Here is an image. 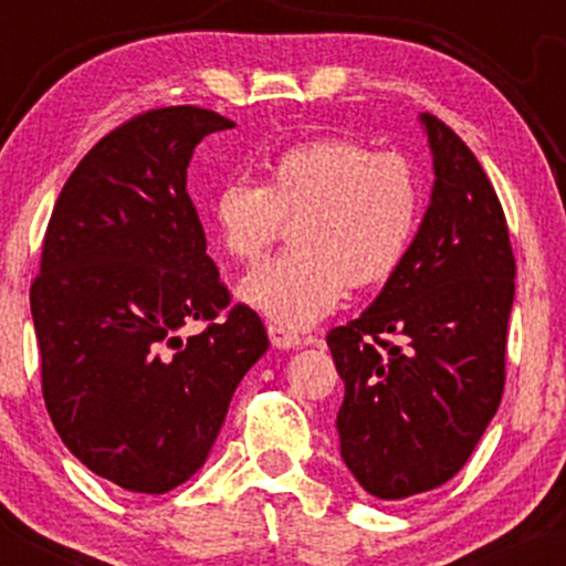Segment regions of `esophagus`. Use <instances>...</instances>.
I'll return each mask as SVG.
<instances>
[{
    "instance_id": "34e87169",
    "label": "esophagus",
    "mask_w": 566,
    "mask_h": 566,
    "mask_svg": "<svg viewBox=\"0 0 566 566\" xmlns=\"http://www.w3.org/2000/svg\"><path fill=\"white\" fill-rule=\"evenodd\" d=\"M269 337L276 348H295L303 343V337L297 335L295 329H290L287 324H279V322L269 324Z\"/></svg>"
}]
</instances>
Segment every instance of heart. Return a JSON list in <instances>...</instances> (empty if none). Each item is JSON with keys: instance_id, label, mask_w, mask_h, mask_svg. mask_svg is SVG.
<instances>
[{"instance_id": "1", "label": "heart", "mask_w": 566, "mask_h": 566, "mask_svg": "<svg viewBox=\"0 0 566 566\" xmlns=\"http://www.w3.org/2000/svg\"><path fill=\"white\" fill-rule=\"evenodd\" d=\"M423 186L405 154L314 138L265 161L263 184L229 178L210 223L231 261L255 265L292 223L290 255L242 282V297L287 327L327 316L350 290L386 284L418 233Z\"/></svg>"}]
</instances>
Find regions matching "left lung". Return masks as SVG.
Instances as JSON below:
<instances>
[{
	"label": "left lung",
	"instance_id": "8db88e82",
	"mask_svg": "<svg viewBox=\"0 0 566 566\" xmlns=\"http://www.w3.org/2000/svg\"><path fill=\"white\" fill-rule=\"evenodd\" d=\"M431 205L407 261L359 319L329 329L346 396L340 454L369 495L401 500L465 465L505 386L513 258L490 178L452 127L423 114Z\"/></svg>",
	"mask_w": 566,
	"mask_h": 566
}]
</instances>
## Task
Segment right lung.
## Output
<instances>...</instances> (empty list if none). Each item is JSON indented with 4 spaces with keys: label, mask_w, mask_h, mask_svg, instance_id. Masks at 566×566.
Masks as SVG:
<instances>
[{
    "label": "right lung",
    "mask_w": 566,
    "mask_h": 566,
    "mask_svg": "<svg viewBox=\"0 0 566 566\" xmlns=\"http://www.w3.org/2000/svg\"><path fill=\"white\" fill-rule=\"evenodd\" d=\"M229 127L199 106L133 116L69 175L44 233L31 284L44 405L63 444L129 492L161 495L205 465L269 348L261 316L231 305L186 191L197 143ZM188 321L206 329L180 338Z\"/></svg>",
    "instance_id": "obj_1"
}]
</instances>
